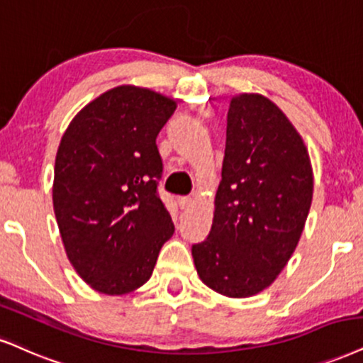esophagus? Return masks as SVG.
Returning <instances> with one entry per match:
<instances>
[{"label":"esophagus","mask_w":363,"mask_h":363,"mask_svg":"<svg viewBox=\"0 0 363 363\" xmlns=\"http://www.w3.org/2000/svg\"><path fill=\"white\" fill-rule=\"evenodd\" d=\"M194 203H195V200L191 199V196H180V199H178V205H180L182 210L191 208L194 207Z\"/></svg>","instance_id":"34e87169"}]
</instances>
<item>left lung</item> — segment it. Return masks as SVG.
I'll return each mask as SVG.
<instances>
[{
  "instance_id": "1",
  "label": "left lung",
  "mask_w": 363,
  "mask_h": 363,
  "mask_svg": "<svg viewBox=\"0 0 363 363\" xmlns=\"http://www.w3.org/2000/svg\"><path fill=\"white\" fill-rule=\"evenodd\" d=\"M311 200V160L288 116L261 94L232 97L212 230L191 247L202 283L227 298L271 286L296 249Z\"/></svg>"
}]
</instances>
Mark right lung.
Listing matches in <instances>:
<instances>
[{"mask_svg":"<svg viewBox=\"0 0 363 363\" xmlns=\"http://www.w3.org/2000/svg\"><path fill=\"white\" fill-rule=\"evenodd\" d=\"M174 109L163 94L118 86L82 107L58 145V230L74 269L102 294L141 288L174 232L156 194L163 172L156 136Z\"/></svg>","mask_w":363,"mask_h":363,"instance_id":"add662e5","label":"right lung"}]
</instances>
